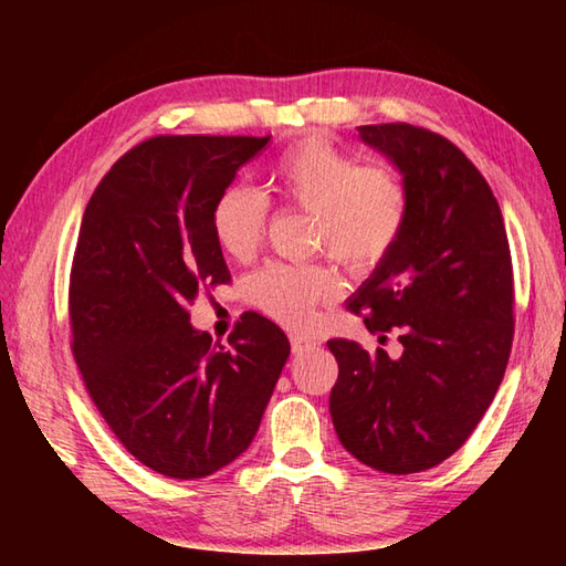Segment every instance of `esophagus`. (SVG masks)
Returning <instances> with one entry per match:
<instances>
[{
  "instance_id": "esophagus-1",
  "label": "esophagus",
  "mask_w": 566,
  "mask_h": 566,
  "mask_svg": "<svg viewBox=\"0 0 566 566\" xmlns=\"http://www.w3.org/2000/svg\"><path fill=\"white\" fill-rule=\"evenodd\" d=\"M316 343L314 340H306V338H292V350L294 355H302V353H308V350H316Z\"/></svg>"
}]
</instances>
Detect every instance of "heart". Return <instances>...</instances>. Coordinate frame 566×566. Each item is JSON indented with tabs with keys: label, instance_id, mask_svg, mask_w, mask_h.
Listing matches in <instances>:
<instances>
[{
	"label": "heart",
	"instance_id": "obj_1",
	"mask_svg": "<svg viewBox=\"0 0 566 566\" xmlns=\"http://www.w3.org/2000/svg\"><path fill=\"white\" fill-rule=\"evenodd\" d=\"M270 182L282 201L314 216V243L326 248L347 270H375L399 240L408 197L396 172L359 163L323 136H306L286 148L270 170ZM268 199L260 191L226 187L211 211L216 243L233 260L255 255L268 223ZM252 298L290 328H308L316 306L340 292L331 268L270 264L252 276Z\"/></svg>",
	"mask_w": 566,
	"mask_h": 566
}]
</instances>
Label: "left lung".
I'll use <instances>...</instances> for the list:
<instances>
[{"label":"left lung","instance_id":"1","mask_svg":"<svg viewBox=\"0 0 566 566\" xmlns=\"http://www.w3.org/2000/svg\"><path fill=\"white\" fill-rule=\"evenodd\" d=\"M401 175L408 211L384 262L350 296L365 326L401 353L328 340L331 416L343 448L387 474L423 472L472 436L513 343V270L494 191L448 138L411 124L359 126Z\"/></svg>","mask_w":566,"mask_h":566}]
</instances>
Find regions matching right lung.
<instances>
[{
    "label": "right lung",
    "mask_w": 566,
    "mask_h": 566,
    "mask_svg": "<svg viewBox=\"0 0 566 566\" xmlns=\"http://www.w3.org/2000/svg\"><path fill=\"white\" fill-rule=\"evenodd\" d=\"M270 136H158L128 150L84 209L70 274L72 353L94 406L138 462L172 479L231 464L255 438L290 357L245 314L231 347L189 323L231 282L211 211Z\"/></svg>",
    "instance_id": "right-lung-1"
}]
</instances>
